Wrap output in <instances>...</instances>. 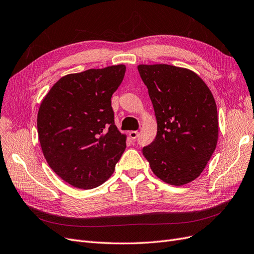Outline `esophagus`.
Listing matches in <instances>:
<instances>
[{"mask_svg": "<svg viewBox=\"0 0 254 254\" xmlns=\"http://www.w3.org/2000/svg\"><path fill=\"white\" fill-rule=\"evenodd\" d=\"M128 136L130 137V139L135 140V139L138 137V132H137V130H130V132L128 133Z\"/></svg>", "mask_w": 254, "mask_h": 254, "instance_id": "1", "label": "esophagus"}]
</instances>
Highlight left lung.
Instances as JSON below:
<instances>
[{"label":"left lung","mask_w":254,"mask_h":254,"mask_svg":"<svg viewBox=\"0 0 254 254\" xmlns=\"http://www.w3.org/2000/svg\"><path fill=\"white\" fill-rule=\"evenodd\" d=\"M149 89L157 135L142 149L153 173L173 186L197 178L213 154L218 138L214 97L199 76L168 64L138 65Z\"/></svg>","instance_id":"8db88e82"}]
</instances>
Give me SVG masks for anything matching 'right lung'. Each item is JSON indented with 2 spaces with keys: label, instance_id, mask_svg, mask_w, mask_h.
Returning <instances> with one entry per match:
<instances>
[{
  "label": "right lung",
  "instance_id": "obj_1",
  "mask_svg": "<svg viewBox=\"0 0 254 254\" xmlns=\"http://www.w3.org/2000/svg\"><path fill=\"white\" fill-rule=\"evenodd\" d=\"M126 65L69 73L54 84L38 112L44 157L64 182L93 189L111 177L126 150L127 136L114 121L112 95Z\"/></svg>",
  "mask_w": 254,
  "mask_h": 254
}]
</instances>
